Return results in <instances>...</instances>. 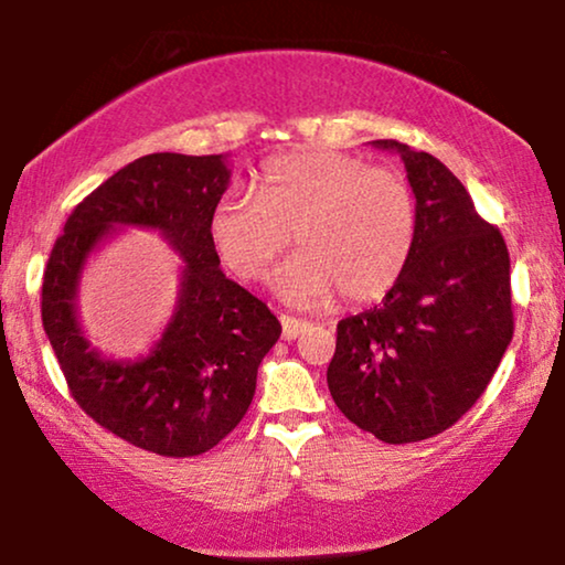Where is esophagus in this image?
I'll use <instances>...</instances> for the list:
<instances>
[{
	"label": "esophagus",
	"instance_id": "1",
	"mask_svg": "<svg viewBox=\"0 0 565 565\" xmlns=\"http://www.w3.org/2000/svg\"><path fill=\"white\" fill-rule=\"evenodd\" d=\"M280 323H282V339H296L298 334H303V329L308 327L306 321H300V319H292V316H280Z\"/></svg>",
	"mask_w": 565,
	"mask_h": 565
}]
</instances>
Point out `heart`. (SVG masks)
<instances>
[{"label":"heart","instance_id":"heart-1","mask_svg":"<svg viewBox=\"0 0 565 565\" xmlns=\"http://www.w3.org/2000/svg\"><path fill=\"white\" fill-rule=\"evenodd\" d=\"M290 231L300 249L273 280L288 303L321 306L334 292L373 303L404 277L419 213L404 174L352 153L300 149L269 159L254 192H223L207 218L215 252L242 280L269 273Z\"/></svg>","mask_w":565,"mask_h":565}]
</instances>
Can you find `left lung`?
Listing matches in <instances>:
<instances>
[{
	"instance_id": "left-lung-1",
	"label": "left lung",
	"mask_w": 565,
	"mask_h": 565,
	"mask_svg": "<svg viewBox=\"0 0 565 565\" xmlns=\"http://www.w3.org/2000/svg\"><path fill=\"white\" fill-rule=\"evenodd\" d=\"M373 146L404 161L419 234L383 303L339 321L327 383L352 424L406 445L452 427L497 373L514 334L509 252L443 161L391 138Z\"/></svg>"
}]
</instances>
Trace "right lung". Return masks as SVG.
I'll use <instances>...</instances> for the list:
<instances>
[{"label":"right lung","instance_id":"obj_1","mask_svg":"<svg viewBox=\"0 0 565 565\" xmlns=\"http://www.w3.org/2000/svg\"><path fill=\"white\" fill-rule=\"evenodd\" d=\"M231 182L223 153H149L82 200L43 275V329L76 404L99 427L164 458L221 443L257 388L280 321L221 269L207 218ZM159 230L183 257L173 319L149 355L113 361L92 351L75 316L83 265L115 230Z\"/></svg>","mask_w":565,"mask_h":565}]
</instances>
